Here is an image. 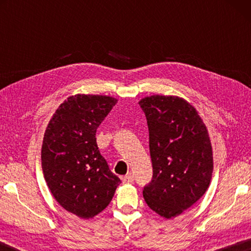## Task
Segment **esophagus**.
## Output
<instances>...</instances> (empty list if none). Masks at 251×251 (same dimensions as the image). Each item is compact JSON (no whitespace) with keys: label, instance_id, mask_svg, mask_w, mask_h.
I'll return each instance as SVG.
<instances>
[{"label":"esophagus","instance_id":"esophagus-1","mask_svg":"<svg viewBox=\"0 0 251 251\" xmlns=\"http://www.w3.org/2000/svg\"><path fill=\"white\" fill-rule=\"evenodd\" d=\"M122 180L124 184H129V182H133L134 181V175L131 173L127 174L124 177H122Z\"/></svg>","mask_w":251,"mask_h":251}]
</instances>
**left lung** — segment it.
I'll use <instances>...</instances> for the list:
<instances>
[{
	"label": "left lung",
	"mask_w": 251,
	"mask_h": 251,
	"mask_svg": "<svg viewBox=\"0 0 251 251\" xmlns=\"http://www.w3.org/2000/svg\"><path fill=\"white\" fill-rule=\"evenodd\" d=\"M139 105L147 120L152 165L144 198L161 217H176L209 187L214 168L209 136L197 110L179 97L154 95Z\"/></svg>",
	"instance_id": "left-lung-1"
}]
</instances>
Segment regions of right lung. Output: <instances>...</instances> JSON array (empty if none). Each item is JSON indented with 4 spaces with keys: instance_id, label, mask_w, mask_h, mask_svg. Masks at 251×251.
I'll return each instance as SVG.
<instances>
[{
    "instance_id": "1",
    "label": "right lung",
    "mask_w": 251,
    "mask_h": 251,
    "mask_svg": "<svg viewBox=\"0 0 251 251\" xmlns=\"http://www.w3.org/2000/svg\"><path fill=\"white\" fill-rule=\"evenodd\" d=\"M116 103L109 96H72L46 127L41 152L45 181L59 205L80 218L103 211L121 184L96 143L97 127Z\"/></svg>"
}]
</instances>
